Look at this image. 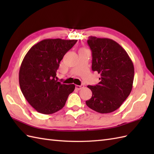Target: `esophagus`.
Wrapping results in <instances>:
<instances>
[{
    "mask_svg": "<svg viewBox=\"0 0 154 154\" xmlns=\"http://www.w3.org/2000/svg\"><path fill=\"white\" fill-rule=\"evenodd\" d=\"M83 87H84L83 85H77L75 86V88H76V89H77V90H80Z\"/></svg>",
    "mask_w": 154,
    "mask_h": 154,
    "instance_id": "34e87169",
    "label": "esophagus"
}]
</instances>
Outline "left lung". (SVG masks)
<instances>
[{
    "label": "left lung",
    "mask_w": 154,
    "mask_h": 154,
    "mask_svg": "<svg viewBox=\"0 0 154 154\" xmlns=\"http://www.w3.org/2000/svg\"><path fill=\"white\" fill-rule=\"evenodd\" d=\"M89 38L92 70L100 74V81L96 85L87 86L92 91V97L86 104L97 112H112L122 105L131 92L134 65L125 50L115 41L94 36Z\"/></svg>",
    "instance_id": "1"
}]
</instances>
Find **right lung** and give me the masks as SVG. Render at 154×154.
Wrapping results in <instances>:
<instances>
[{
    "mask_svg": "<svg viewBox=\"0 0 154 154\" xmlns=\"http://www.w3.org/2000/svg\"><path fill=\"white\" fill-rule=\"evenodd\" d=\"M76 40L45 39L33 45L23 60L19 84L23 95L38 112L50 114L63 108L75 85L56 80V72L65 54Z\"/></svg>",
    "mask_w": 154,
    "mask_h": 154,
    "instance_id": "add662e5",
    "label": "right lung"
}]
</instances>
